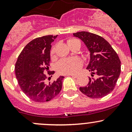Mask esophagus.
<instances>
[{
	"mask_svg": "<svg viewBox=\"0 0 132 132\" xmlns=\"http://www.w3.org/2000/svg\"><path fill=\"white\" fill-rule=\"evenodd\" d=\"M70 76H71L72 77H73V78H76L79 76V75H77V74H76V75H70Z\"/></svg>",
	"mask_w": 132,
	"mask_h": 132,
	"instance_id": "esophagus-1",
	"label": "esophagus"
}]
</instances>
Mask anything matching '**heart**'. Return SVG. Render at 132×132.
Masks as SVG:
<instances>
[{
  "label": "heart",
  "mask_w": 132,
  "mask_h": 132,
  "mask_svg": "<svg viewBox=\"0 0 132 132\" xmlns=\"http://www.w3.org/2000/svg\"><path fill=\"white\" fill-rule=\"evenodd\" d=\"M80 42L77 39L71 38L68 40V43L70 46L72 43ZM55 52V46H53L51 50V54H53ZM82 62L78 57L72 58H64L60 60L56 65V70L59 73L63 75H69L75 73L81 66Z\"/></svg>",
  "instance_id": "obj_1"
}]
</instances>
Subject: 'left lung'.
<instances>
[{
  "instance_id": "1",
  "label": "left lung",
  "mask_w": 132,
  "mask_h": 132,
  "mask_svg": "<svg viewBox=\"0 0 132 132\" xmlns=\"http://www.w3.org/2000/svg\"><path fill=\"white\" fill-rule=\"evenodd\" d=\"M73 35L81 39L90 53L87 69L91 72L92 78H89L87 86L79 87L80 91L92 99L104 97L114 89L119 78V57L109 43L101 36L87 31H79Z\"/></svg>"
}]
</instances>
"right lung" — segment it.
Returning a JSON list of instances; mask_svg holds the SVG:
<instances>
[{"label": "right lung", "instance_id": "1", "mask_svg": "<svg viewBox=\"0 0 132 132\" xmlns=\"http://www.w3.org/2000/svg\"><path fill=\"white\" fill-rule=\"evenodd\" d=\"M56 37L43 36L31 40L24 47L16 60L15 71L18 83L23 93L35 102L51 101L62 89L64 76H61L52 82L46 81L51 79L48 76L54 73L49 70V67L51 43Z\"/></svg>", "mask_w": 132, "mask_h": 132}]
</instances>
